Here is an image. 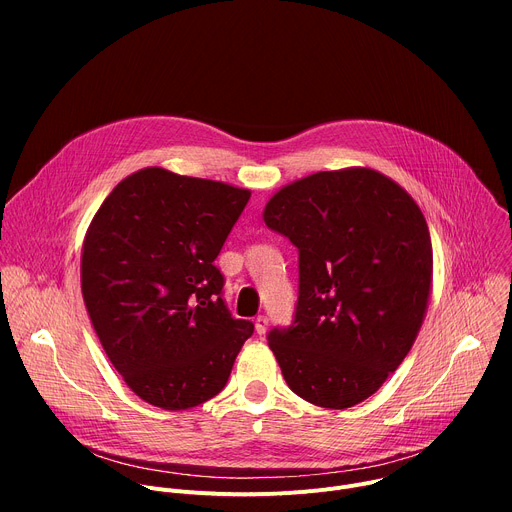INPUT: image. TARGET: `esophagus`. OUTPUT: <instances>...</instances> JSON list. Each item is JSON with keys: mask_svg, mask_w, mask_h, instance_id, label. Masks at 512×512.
I'll return each mask as SVG.
<instances>
[{"mask_svg": "<svg viewBox=\"0 0 512 512\" xmlns=\"http://www.w3.org/2000/svg\"><path fill=\"white\" fill-rule=\"evenodd\" d=\"M267 324H269L267 318H265V316H259V318L255 320V332H257L259 336H263V334L267 332Z\"/></svg>", "mask_w": 512, "mask_h": 512, "instance_id": "esophagus-1", "label": "esophagus"}]
</instances>
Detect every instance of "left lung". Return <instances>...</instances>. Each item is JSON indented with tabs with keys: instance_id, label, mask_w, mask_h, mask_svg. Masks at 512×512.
Wrapping results in <instances>:
<instances>
[{
	"instance_id": "1",
	"label": "left lung",
	"mask_w": 512,
	"mask_h": 512,
	"mask_svg": "<svg viewBox=\"0 0 512 512\" xmlns=\"http://www.w3.org/2000/svg\"><path fill=\"white\" fill-rule=\"evenodd\" d=\"M263 221L300 251L294 324L267 336L287 387L326 409L369 399L427 312L433 251L421 208L389 176L356 166L279 188Z\"/></svg>"
}]
</instances>
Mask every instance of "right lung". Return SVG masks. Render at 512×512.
Returning a JSON list of instances; mask_svg holds the SVG:
<instances>
[{
	"label": "right lung",
	"mask_w": 512,
	"mask_h": 512,
	"mask_svg": "<svg viewBox=\"0 0 512 512\" xmlns=\"http://www.w3.org/2000/svg\"><path fill=\"white\" fill-rule=\"evenodd\" d=\"M251 190L152 166L103 200L81 251L91 324L125 385L166 411L192 409L229 381L253 334L231 318L214 267Z\"/></svg>",
	"instance_id": "obj_1"
}]
</instances>
